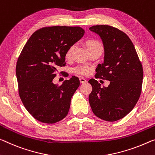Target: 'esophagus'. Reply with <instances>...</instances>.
I'll return each mask as SVG.
<instances>
[{"instance_id":"obj_1","label":"esophagus","mask_w":155,"mask_h":155,"mask_svg":"<svg viewBox=\"0 0 155 155\" xmlns=\"http://www.w3.org/2000/svg\"><path fill=\"white\" fill-rule=\"evenodd\" d=\"M80 83H86V82H87V80H85L84 78H80Z\"/></svg>"}]
</instances>
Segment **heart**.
Returning <instances> with one entry per match:
<instances>
[{
  "label": "heart",
  "instance_id": "b5f03b06",
  "mask_svg": "<svg viewBox=\"0 0 155 155\" xmlns=\"http://www.w3.org/2000/svg\"><path fill=\"white\" fill-rule=\"evenodd\" d=\"M86 46H87V48L88 51L90 49L94 48H97V47H102L101 43L97 41V40L95 39H89L87 40L85 43ZM73 48H74V46H71L67 50L66 53V59H70L71 57V54H72V52L73 51ZM74 72L78 73V74H80L82 75H87L90 72V69L87 66H78L74 68Z\"/></svg>",
  "mask_w": 155,
  "mask_h": 155
}]
</instances>
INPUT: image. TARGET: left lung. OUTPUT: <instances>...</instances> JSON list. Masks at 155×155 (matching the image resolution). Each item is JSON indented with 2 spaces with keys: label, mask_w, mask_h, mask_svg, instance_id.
I'll list each match as a JSON object with an SVG mask.
<instances>
[{
  "label": "left lung",
  "mask_w": 155,
  "mask_h": 155,
  "mask_svg": "<svg viewBox=\"0 0 155 155\" xmlns=\"http://www.w3.org/2000/svg\"><path fill=\"white\" fill-rule=\"evenodd\" d=\"M89 30L101 37L104 51V61L97 65L95 77L110 81L107 87H101L96 80H89L93 88L89 104L97 117L113 122L125 117L139 101L143 67L125 33L105 25H94Z\"/></svg>",
  "instance_id": "left-lung-1"
}]
</instances>
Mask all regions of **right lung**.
<instances>
[{"instance_id":"1","label":"right lung","mask_w":155,"mask_h":155,"mask_svg":"<svg viewBox=\"0 0 155 155\" xmlns=\"http://www.w3.org/2000/svg\"><path fill=\"white\" fill-rule=\"evenodd\" d=\"M84 34L80 27L43 28L33 33L21 51L16 67L19 96L40 122L54 123L67 116L80 80L73 76L61 86L53 80L58 68L66 65L67 50Z\"/></svg>"}]
</instances>
